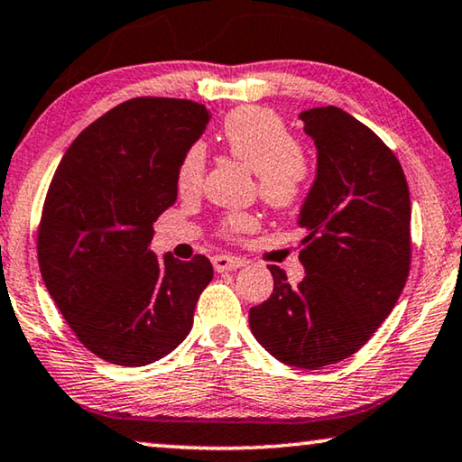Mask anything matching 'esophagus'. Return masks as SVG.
I'll return each instance as SVG.
<instances>
[{
    "label": "esophagus",
    "instance_id": "34e87169",
    "mask_svg": "<svg viewBox=\"0 0 462 462\" xmlns=\"http://www.w3.org/2000/svg\"><path fill=\"white\" fill-rule=\"evenodd\" d=\"M211 263H214L216 271H230L246 265L245 259L232 257V254H216V257H211Z\"/></svg>",
    "mask_w": 462,
    "mask_h": 462
}]
</instances>
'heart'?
<instances>
[{
  "instance_id": "1",
  "label": "heart",
  "mask_w": 462,
  "mask_h": 462,
  "mask_svg": "<svg viewBox=\"0 0 462 462\" xmlns=\"http://www.w3.org/2000/svg\"><path fill=\"white\" fill-rule=\"evenodd\" d=\"M224 148L238 158L257 177L259 197L271 208H294L309 191L314 166L309 150L291 134L288 121L271 108L243 106L228 113L219 129ZM208 148L195 142L182 153L177 187L180 193L199 191ZM257 217L248 211H232L217 222V232L226 238H240L254 228Z\"/></svg>"
}]
</instances>
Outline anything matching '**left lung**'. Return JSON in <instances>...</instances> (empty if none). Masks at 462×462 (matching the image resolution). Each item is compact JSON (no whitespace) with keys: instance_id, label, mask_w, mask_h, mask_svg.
Returning a JSON list of instances; mask_svg holds the SVG:
<instances>
[{"instance_id":"8db88e82","label":"left lung","mask_w":462,"mask_h":462,"mask_svg":"<svg viewBox=\"0 0 462 462\" xmlns=\"http://www.w3.org/2000/svg\"><path fill=\"white\" fill-rule=\"evenodd\" d=\"M319 150L317 180L300 211L304 280L269 265L273 291L248 312L271 356L319 370L354 356L397 304L411 267L405 172L374 131L337 106L300 115Z\"/></svg>"}]
</instances>
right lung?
<instances>
[{"mask_svg":"<svg viewBox=\"0 0 462 462\" xmlns=\"http://www.w3.org/2000/svg\"><path fill=\"white\" fill-rule=\"evenodd\" d=\"M211 115L199 102L137 97L90 123L51 179L36 234L42 280L79 343L137 368L171 354L214 277L208 257L158 259L152 224L177 201L182 153Z\"/></svg>","mask_w":462,"mask_h":462,"instance_id":"obj_1","label":"right lung"}]
</instances>
